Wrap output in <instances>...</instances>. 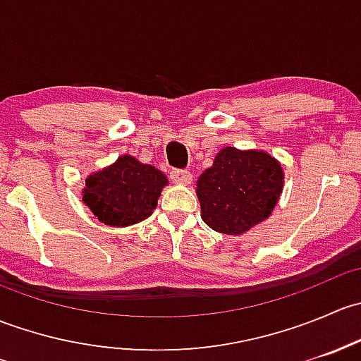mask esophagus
Wrapping results in <instances>:
<instances>
[{"instance_id": "obj_1", "label": "esophagus", "mask_w": 361, "mask_h": 361, "mask_svg": "<svg viewBox=\"0 0 361 361\" xmlns=\"http://www.w3.org/2000/svg\"><path fill=\"white\" fill-rule=\"evenodd\" d=\"M171 180L176 185H190L192 183V174L183 169H174L171 171Z\"/></svg>"}]
</instances>
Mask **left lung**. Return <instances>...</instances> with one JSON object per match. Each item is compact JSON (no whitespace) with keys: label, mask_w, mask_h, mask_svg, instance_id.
Segmentation results:
<instances>
[{"label":"left lung","mask_w":361,"mask_h":361,"mask_svg":"<svg viewBox=\"0 0 361 361\" xmlns=\"http://www.w3.org/2000/svg\"><path fill=\"white\" fill-rule=\"evenodd\" d=\"M283 185L285 171L267 152L221 148L195 188L204 224L220 234H245L271 216Z\"/></svg>","instance_id":"left-lung-1"}]
</instances>
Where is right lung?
Returning a JSON list of instances; mask_svg holds the SVG:
<instances>
[{
  "mask_svg": "<svg viewBox=\"0 0 361 361\" xmlns=\"http://www.w3.org/2000/svg\"><path fill=\"white\" fill-rule=\"evenodd\" d=\"M167 183V176L157 167L133 155H120L111 166L85 178L82 201L101 224L129 227L154 213Z\"/></svg>",
  "mask_w": 361,
  "mask_h": 361,
  "instance_id": "obj_1",
  "label": "right lung"
}]
</instances>
